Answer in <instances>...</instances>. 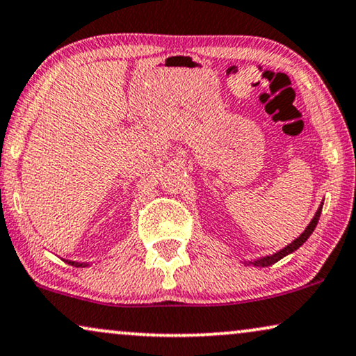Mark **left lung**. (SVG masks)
Wrapping results in <instances>:
<instances>
[{
  "label": "left lung",
  "instance_id": "obj_1",
  "mask_svg": "<svg viewBox=\"0 0 356 356\" xmlns=\"http://www.w3.org/2000/svg\"><path fill=\"white\" fill-rule=\"evenodd\" d=\"M321 211H322V205L318 207V210H317V213H316V217L312 218V222L309 223V227L305 228V232L302 233V235H300L299 238H296L294 241L291 243L289 246H286L284 250H281L279 251V253H276V254H273V256H266V258H263V259H258V261H254V266H271V264H274L276 263V261H279V259H282L284 258V256H287L289 253H292V251H296L299 248V246H302L305 241H307V238L312 235V232H314V228L317 227V222H318V217H321Z\"/></svg>",
  "mask_w": 356,
  "mask_h": 356
}]
</instances>
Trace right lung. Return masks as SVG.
Here are the masks:
<instances>
[{
	"label": "right lung",
	"mask_w": 356,
	"mask_h": 356,
	"mask_svg": "<svg viewBox=\"0 0 356 356\" xmlns=\"http://www.w3.org/2000/svg\"><path fill=\"white\" fill-rule=\"evenodd\" d=\"M70 264H74V266H77V268H80V266H87V264H82V263H74V261H69Z\"/></svg>",
	"instance_id": "obj_1"
}]
</instances>
